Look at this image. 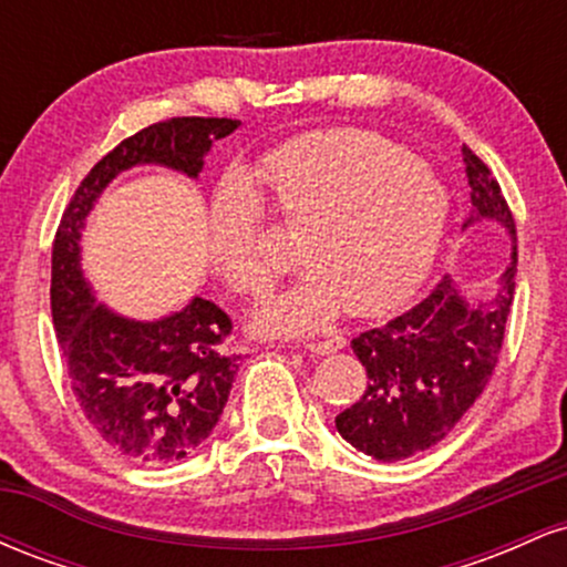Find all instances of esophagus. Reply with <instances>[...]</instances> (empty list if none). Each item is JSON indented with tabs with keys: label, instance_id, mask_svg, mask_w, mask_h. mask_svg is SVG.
Instances as JSON below:
<instances>
[{
	"label": "esophagus",
	"instance_id": "esophagus-1",
	"mask_svg": "<svg viewBox=\"0 0 567 567\" xmlns=\"http://www.w3.org/2000/svg\"><path fill=\"white\" fill-rule=\"evenodd\" d=\"M343 336H330V338H322V341H311L306 343V351H311V354H333V351L343 349Z\"/></svg>",
	"mask_w": 567,
	"mask_h": 567
}]
</instances>
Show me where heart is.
Here are the masks:
<instances>
[{"label": "heart", "instance_id": "obj_1", "mask_svg": "<svg viewBox=\"0 0 567 567\" xmlns=\"http://www.w3.org/2000/svg\"><path fill=\"white\" fill-rule=\"evenodd\" d=\"M264 178L311 266L252 317L261 333L298 336L341 315L373 317L421 288L451 220V197L421 157L386 135L336 127L301 135L264 159ZM264 199L231 173L207 210V256L234 290L261 292L296 258L261 245Z\"/></svg>", "mask_w": 567, "mask_h": 567}]
</instances>
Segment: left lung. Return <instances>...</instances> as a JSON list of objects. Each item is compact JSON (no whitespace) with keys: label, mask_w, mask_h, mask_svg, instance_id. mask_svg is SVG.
Instances as JSON below:
<instances>
[{"label":"left lung","mask_w":567,"mask_h":567,"mask_svg":"<svg viewBox=\"0 0 567 567\" xmlns=\"http://www.w3.org/2000/svg\"><path fill=\"white\" fill-rule=\"evenodd\" d=\"M464 152L472 186V216L496 220L512 239V256L498 288L472 298L451 275L421 303L351 341L368 373L365 394L336 415L351 447L375 461H402L429 451L464 419L496 370L517 277V229L498 181L470 146Z\"/></svg>","instance_id":"1"}]
</instances>
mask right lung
Wrapping results in <instances>:
<instances>
[{
  "label": "right lung",
  "instance_id": "1",
  "mask_svg": "<svg viewBox=\"0 0 567 567\" xmlns=\"http://www.w3.org/2000/svg\"><path fill=\"white\" fill-rule=\"evenodd\" d=\"M239 125L218 116H173L143 127L87 173L58 226L50 306L71 389L90 426L138 464L186 458L218 424L239 360L224 351L231 320L199 296L159 320L116 315L84 279V220L103 188L133 167L159 165L199 178L213 143Z\"/></svg>",
  "mask_w": 567,
  "mask_h": 567
}]
</instances>
